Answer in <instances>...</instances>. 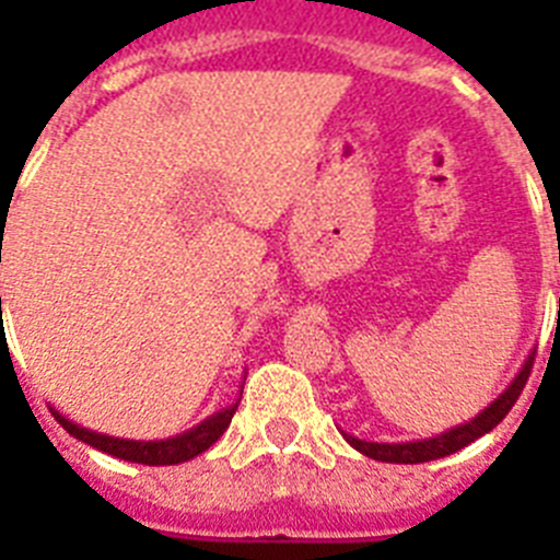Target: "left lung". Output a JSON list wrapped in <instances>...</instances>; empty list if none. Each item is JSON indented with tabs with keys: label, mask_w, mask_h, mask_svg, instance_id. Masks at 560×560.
I'll return each mask as SVG.
<instances>
[{
	"label": "left lung",
	"mask_w": 560,
	"mask_h": 560,
	"mask_svg": "<svg viewBox=\"0 0 560 560\" xmlns=\"http://www.w3.org/2000/svg\"><path fill=\"white\" fill-rule=\"evenodd\" d=\"M533 359H536V350H533V353L524 359V364H522V370L516 373V378L508 384V389H504L499 398H493L491 404L482 409V412L474 415V418L465 420V423H459V427L448 429V432H440V434H434V438H427V440H409V443H373V440H359L348 432H341V438L348 440L355 452H361L364 457L378 459V463L415 465V463H429V459L448 457V454L459 452V448H465L477 438H482V434L491 432L499 420L511 412L513 404H516L518 395H522L524 384H527V378H530Z\"/></svg>",
	"instance_id": "left-lung-1"
}]
</instances>
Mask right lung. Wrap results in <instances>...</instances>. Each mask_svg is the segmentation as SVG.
Segmentation results:
<instances>
[{
	"label": "right lung",
	"instance_id": "1",
	"mask_svg": "<svg viewBox=\"0 0 560 560\" xmlns=\"http://www.w3.org/2000/svg\"><path fill=\"white\" fill-rule=\"evenodd\" d=\"M244 393V387H241ZM237 404H230L226 409H219V412H212L210 418L201 420L199 427H192L190 432H182L176 438L167 440H122V438H108V434L92 432V429H83L81 423H72L67 415L58 412L56 407H49V412L56 415V420L67 429L69 434L75 440H83L86 446L97 448V452H106L117 459H126V463H142V465H176V463H187V459L199 457L201 452L215 443L221 434L226 432L230 427L232 415H235Z\"/></svg>",
	"mask_w": 560,
	"mask_h": 560
}]
</instances>
